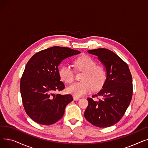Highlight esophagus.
I'll return each instance as SVG.
<instances>
[{
  "label": "esophagus",
  "instance_id": "34e87169",
  "mask_svg": "<svg viewBox=\"0 0 148 148\" xmlns=\"http://www.w3.org/2000/svg\"><path fill=\"white\" fill-rule=\"evenodd\" d=\"M73 98H74V100H75V101L80 99V98H79V97H76V96H74V97H73Z\"/></svg>",
  "mask_w": 148,
  "mask_h": 148
}]
</instances>
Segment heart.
<instances>
[{
    "instance_id": "heart-1",
    "label": "heart",
    "mask_w": 148,
    "mask_h": 148,
    "mask_svg": "<svg viewBox=\"0 0 148 148\" xmlns=\"http://www.w3.org/2000/svg\"><path fill=\"white\" fill-rule=\"evenodd\" d=\"M74 65L77 70L83 72L81 82L73 83L68 88V92L77 97H80L90 92L94 89H100L104 84L107 72L105 67L97 64L96 60L91 56L84 54L74 60ZM61 80L66 84H71L74 79L73 70L69 65L61 66L59 70Z\"/></svg>"
}]
</instances>
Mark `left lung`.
<instances>
[{
    "label": "left lung",
    "mask_w": 148,
    "mask_h": 148,
    "mask_svg": "<svg viewBox=\"0 0 148 148\" xmlns=\"http://www.w3.org/2000/svg\"><path fill=\"white\" fill-rule=\"evenodd\" d=\"M88 52L97 56L103 62L107 78L103 89L87 98L84 117L99 128L110 127L121 119L130 105L133 95L132 75L127 64L112 51L103 48ZM98 96L102 98L99 99Z\"/></svg>",
    "instance_id": "obj_1"
}]
</instances>
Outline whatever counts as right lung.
<instances>
[{
	"mask_svg": "<svg viewBox=\"0 0 148 148\" xmlns=\"http://www.w3.org/2000/svg\"><path fill=\"white\" fill-rule=\"evenodd\" d=\"M80 53L54 46L35 53L27 62L20 88L25 110L35 122L50 125L62 118L65 107L73 98L54 93L65 88L60 81L58 65L62 60Z\"/></svg>",
	"mask_w": 148,
	"mask_h": 148,
	"instance_id": "1",
	"label": "right lung"
}]
</instances>
